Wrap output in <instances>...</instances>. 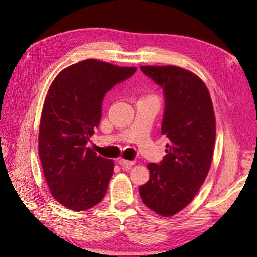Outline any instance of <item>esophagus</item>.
<instances>
[{"label":"esophagus","mask_w":257,"mask_h":257,"mask_svg":"<svg viewBox=\"0 0 257 257\" xmlns=\"http://www.w3.org/2000/svg\"><path fill=\"white\" fill-rule=\"evenodd\" d=\"M136 161H130V160H124V159H120L119 160V165L121 166L123 169H129L132 166L135 165Z\"/></svg>","instance_id":"esophagus-1"}]
</instances>
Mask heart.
<instances>
[{
	"label": "heart",
	"mask_w": 257,
	"mask_h": 257,
	"mask_svg": "<svg viewBox=\"0 0 257 257\" xmlns=\"http://www.w3.org/2000/svg\"><path fill=\"white\" fill-rule=\"evenodd\" d=\"M143 99H156V97H154V96H145Z\"/></svg>",
	"instance_id": "1"
}]
</instances>
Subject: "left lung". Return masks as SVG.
Returning a JSON list of instances; mask_svg holds the SVG:
<instances>
[{"instance_id": "obj_1", "label": "left lung", "mask_w": 257, "mask_h": 257, "mask_svg": "<svg viewBox=\"0 0 257 257\" xmlns=\"http://www.w3.org/2000/svg\"><path fill=\"white\" fill-rule=\"evenodd\" d=\"M165 92L161 134L169 139L160 165L148 163L150 179L139 187L146 206L161 216L188 206L209 173L214 151L216 122L204 81L174 65L140 66Z\"/></svg>"}]
</instances>
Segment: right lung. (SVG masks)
<instances>
[{"label": "right lung", "mask_w": 257, "mask_h": 257, "mask_svg": "<svg viewBox=\"0 0 257 257\" xmlns=\"http://www.w3.org/2000/svg\"><path fill=\"white\" fill-rule=\"evenodd\" d=\"M136 67L85 59L64 68L48 88L38 130L43 172L58 203L76 212L106 195L114 162L87 147L101 118V103L112 87Z\"/></svg>", "instance_id": "right-lung-1"}]
</instances>
